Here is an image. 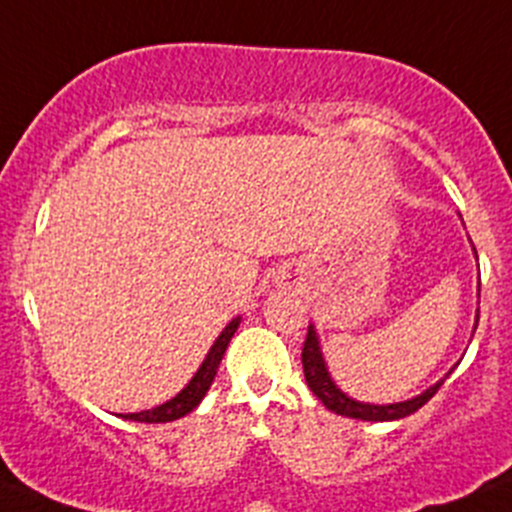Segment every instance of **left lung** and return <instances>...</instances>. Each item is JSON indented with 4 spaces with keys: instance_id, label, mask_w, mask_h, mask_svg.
I'll use <instances>...</instances> for the list:
<instances>
[{
    "instance_id": "1",
    "label": "left lung",
    "mask_w": 512,
    "mask_h": 512,
    "mask_svg": "<svg viewBox=\"0 0 512 512\" xmlns=\"http://www.w3.org/2000/svg\"><path fill=\"white\" fill-rule=\"evenodd\" d=\"M301 364H304L306 384H309L311 392L324 402L326 410H332L344 417H352V420H367V422L402 420V417L412 415V412H417L425 402H430V399L435 397V392L445 384L447 379V377L440 379V382L432 384L430 389H425V392L417 394V397L405 399V402H394V405H369V402H357V399L347 397V394L334 384V379L329 377V369H326L324 357H321L319 337H316L314 326H309V334H306L304 349H301Z\"/></svg>"
}]
</instances>
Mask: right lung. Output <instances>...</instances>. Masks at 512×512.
I'll use <instances>...</instances> for the list:
<instances>
[{
    "label": "right lung",
    "mask_w": 512,
    "mask_h": 512,
    "mask_svg": "<svg viewBox=\"0 0 512 512\" xmlns=\"http://www.w3.org/2000/svg\"><path fill=\"white\" fill-rule=\"evenodd\" d=\"M238 324H241V316H236V319H233L231 324L223 329L221 337L216 339V344H213L211 352L206 354V359H203V364L198 367V372L193 374L191 382L180 389L173 399H168V402H163V405L153 407V410L130 412V415H120V417H123V420H133V422H173V420H178V417H183V415H188V412L196 410V407L201 405V399L206 397V392H208V387L213 384V379H216L218 364H221L228 342H231V337L236 334Z\"/></svg>",
    "instance_id": "1"
}]
</instances>
